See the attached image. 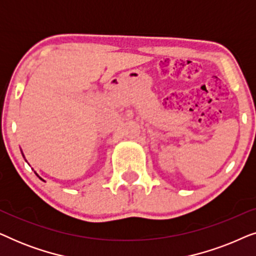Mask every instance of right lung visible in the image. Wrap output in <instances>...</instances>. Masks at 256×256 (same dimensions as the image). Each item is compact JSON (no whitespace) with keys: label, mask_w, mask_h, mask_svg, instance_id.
Wrapping results in <instances>:
<instances>
[{"label":"right lung","mask_w":256,"mask_h":256,"mask_svg":"<svg viewBox=\"0 0 256 256\" xmlns=\"http://www.w3.org/2000/svg\"><path fill=\"white\" fill-rule=\"evenodd\" d=\"M37 176H38V174H37ZM38 177H40V176H38ZM40 180H42V178H40Z\"/></svg>","instance_id":"add662e5"}]
</instances>
